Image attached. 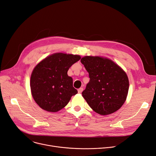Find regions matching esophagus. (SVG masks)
<instances>
[{
  "mask_svg": "<svg viewBox=\"0 0 156 156\" xmlns=\"http://www.w3.org/2000/svg\"><path fill=\"white\" fill-rule=\"evenodd\" d=\"M83 88H78V92L79 94H81V92H83Z\"/></svg>",
  "mask_w": 156,
  "mask_h": 156,
  "instance_id": "1",
  "label": "esophagus"
}]
</instances>
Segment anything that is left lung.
<instances>
[{
  "instance_id": "left-lung-1",
  "label": "left lung",
  "mask_w": 156,
  "mask_h": 156,
  "mask_svg": "<svg viewBox=\"0 0 156 156\" xmlns=\"http://www.w3.org/2000/svg\"><path fill=\"white\" fill-rule=\"evenodd\" d=\"M90 81L82 92L95 112L108 115L118 111L126 101L129 81L126 73L110 59L85 56L81 59Z\"/></svg>"
}]
</instances>
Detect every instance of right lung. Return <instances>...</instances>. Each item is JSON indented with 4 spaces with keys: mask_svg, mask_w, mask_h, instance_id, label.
<instances>
[{
    "mask_svg": "<svg viewBox=\"0 0 156 156\" xmlns=\"http://www.w3.org/2000/svg\"><path fill=\"white\" fill-rule=\"evenodd\" d=\"M80 59L78 55L56 53L36 66L31 73L30 87L33 97L41 108L48 112L59 111L78 93L67 73Z\"/></svg>",
    "mask_w": 156,
    "mask_h": 156,
    "instance_id": "add662e5",
    "label": "right lung"
}]
</instances>
